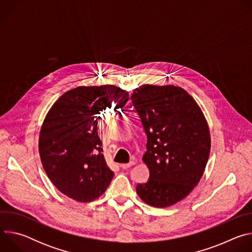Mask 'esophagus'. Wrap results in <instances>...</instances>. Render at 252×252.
<instances>
[{
    "instance_id": "esophagus-1",
    "label": "esophagus",
    "mask_w": 252,
    "mask_h": 252,
    "mask_svg": "<svg viewBox=\"0 0 252 252\" xmlns=\"http://www.w3.org/2000/svg\"><path fill=\"white\" fill-rule=\"evenodd\" d=\"M133 164H134V161H129L128 163H123V164H121V167H122L123 169H126V168L132 166Z\"/></svg>"
}]
</instances>
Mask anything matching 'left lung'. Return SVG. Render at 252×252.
<instances>
[{"label": "left lung", "mask_w": 252, "mask_h": 252, "mask_svg": "<svg viewBox=\"0 0 252 252\" xmlns=\"http://www.w3.org/2000/svg\"><path fill=\"white\" fill-rule=\"evenodd\" d=\"M130 98L148 137L142 160L150 177L136 192L152 206H170L188 196L203 174L210 152L206 120L178 87L143 85Z\"/></svg>", "instance_id": "1"}]
</instances>
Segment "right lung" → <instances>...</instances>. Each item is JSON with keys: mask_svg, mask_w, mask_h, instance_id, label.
Segmentation results:
<instances>
[{"mask_svg": "<svg viewBox=\"0 0 252 252\" xmlns=\"http://www.w3.org/2000/svg\"><path fill=\"white\" fill-rule=\"evenodd\" d=\"M128 93L112 85L79 87L64 93L49 111L41 128L39 152L53 185L80 202L100 196L114 177L97 133L105 109H122Z\"/></svg>", "mask_w": 252, "mask_h": 252, "instance_id": "1", "label": "right lung"}]
</instances>
